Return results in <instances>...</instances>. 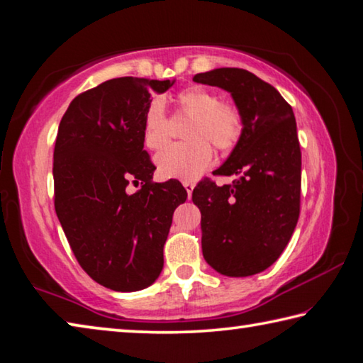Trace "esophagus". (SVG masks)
I'll list each match as a JSON object with an SVG mask.
<instances>
[{"label":"esophagus","instance_id":"1","mask_svg":"<svg viewBox=\"0 0 363 363\" xmlns=\"http://www.w3.org/2000/svg\"><path fill=\"white\" fill-rule=\"evenodd\" d=\"M183 186H185V189H186L188 196H189V198H191V193H193L194 183H193V182H188V180H185V182H183Z\"/></svg>","mask_w":363,"mask_h":363}]
</instances>
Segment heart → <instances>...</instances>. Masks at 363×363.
I'll return each mask as SVG.
<instances>
[{"instance_id":"1","label":"heart","mask_w":363,"mask_h":363,"mask_svg":"<svg viewBox=\"0 0 363 363\" xmlns=\"http://www.w3.org/2000/svg\"><path fill=\"white\" fill-rule=\"evenodd\" d=\"M175 116L189 117L183 138L156 156L159 174L165 178L191 180L209 167L212 150L225 152L233 147L241 136L242 117L235 104L220 101L217 93L193 85L174 98ZM170 138V121L162 103L154 99L143 117V143L147 150H160Z\"/></svg>"}]
</instances>
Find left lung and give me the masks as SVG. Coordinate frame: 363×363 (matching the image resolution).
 <instances>
[{
  "label": "left lung",
  "instance_id": "8db88e82",
  "mask_svg": "<svg viewBox=\"0 0 363 363\" xmlns=\"http://www.w3.org/2000/svg\"><path fill=\"white\" fill-rule=\"evenodd\" d=\"M194 82L233 96L242 132L213 175L236 178L218 186L204 178L193 189L201 211L206 262L227 277H249L280 257L301 211V146L291 106L275 86L245 69L196 74Z\"/></svg>",
  "mask_w": 363,
  "mask_h": 363
}]
</instances>
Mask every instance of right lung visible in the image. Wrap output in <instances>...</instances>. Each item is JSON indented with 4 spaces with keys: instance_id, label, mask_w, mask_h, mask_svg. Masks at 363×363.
<instances>
[{
    "instance_id": "right-lung-1",
    "label": "right lung",
    "mask_w": 363,
    "mask_h": 363,
    "mask_svg": "<svg viewBox=\"0 0 363 363\" xmlns=\"http://www.w3.org/2000/svg\"><path fill=\"white\" fill-rule=\"evenodd\" d=\"M170 80L121 77L80 93L59 123L52 177L55 209L75 259L94 281L138 291L156 281L172 216L186 201L180 182L154 183L143 150L151 93ZM130 181L142 183L133 195Z\"/></svg>"
}]
</instances>
